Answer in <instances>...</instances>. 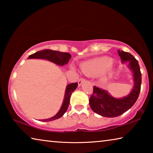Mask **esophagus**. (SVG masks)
I'll return each instance as SVG.
<instances>
[{
	"label": "esophagus",
	"mask_w": 153,
	"mask_h": 153,
	"mask_svg": "<svg viewBox=\"0 0 153 153\" xmlns=\"http://www.w3.org/2000/svg\"><path fill=\"white\" fill-rule=\"evenodd\" d=\"M85 82V79H83V78H80L78 79V82H77V83H78V86H81V84H82V83H84Z\"/></svg>",
	"instance_id": "34e87169"
}]
</instances>
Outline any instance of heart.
Returning a JSON list of instances; mask_svg holds the SVG:
<instances>
[{
	"mask_svg": "<svg viewBox=\"0 0 153 153\" xmlns=\"http://www.w3.org/2000/svg\"><path fill=\"white\" fill-rule=\"evenodd\" d=\"M112 64V60L108 58H96L83 63L81 65V70L88 76H96L104 73Z\"/></svg>",
	"mask_w": 153,
	"mask_h": 153,
	"instance_id": "obj_1",
	"label": "heart"
}]
</instances>
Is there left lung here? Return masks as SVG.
<instances>
[{
	"label": "left lung",
	"mask_w": 153,
	"mask_h": 153,
	"mask_svg": "<svg viewBox=\"0 0 153 153\" xmlns=\"http://www.w3.org/2000/svg\"><path fill=\"white\" fill-rule=\"evenodd\" d=\"M117 52L121 63L129 62L128 68L133 74L134 87L128 95L116 98L108 94L107 90L94 86L89 100L90 108L94 113L105 117H117L126 112L136 102L140 92L142 74L138 61L130 53L120 50Z\"/></svg>",
	"instance_id": "left-lung-1"
}]
</instances>
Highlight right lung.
Returning a JSON list of instances; mask_svg holds the SVG:
<instances>
[{
    "label": "right lung",
    "mask_w": 153,
    "mask_h": 153,
    "mask_svg": "<svg viewBox=\"0 0 153 153\" xmlns=\"http://www.w3.org/2000/svg\"><path fill=\"white\" fill-rule=\"evenodd\" d=\"M71 55L68 53H62L60 51H52L49 49L46 50L40 51L36 53L32 54L29 56L28 59H45L49 61L53 62L57 65L63 66L64 65L68 63L69 59H71ZM77 87V83H71L67 86L65 89V92L64 99L62 104L61 107L59 112L56 114L55 116L52 117L49 119H46V120H42V121H53L61 117L66 112L67 108H68L69 101H70V97L75 90Z\"/></svg>",
    "instance_id": "obj_1"
}]
</instances>
